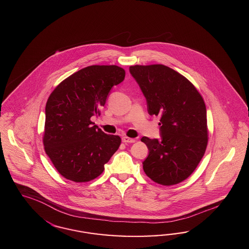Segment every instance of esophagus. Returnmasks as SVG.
I'll return each mask as SVG.
<instances>
[{"label":"esophagus","instance_id":"esophagus-1","mask_svg":"<svg viewBox=\"0 0 249 249\" xmlns=\"http://www.w3.org/2000/svg\"><path fill=\"white\" fill-rule=\"evenodd\" d=\"M122 142H125V143H128V142L131 143V142H135V140L127 137V136H124V137H122Z\"/></svg>","mask_w":249,"mask_h":249}]
</instances>
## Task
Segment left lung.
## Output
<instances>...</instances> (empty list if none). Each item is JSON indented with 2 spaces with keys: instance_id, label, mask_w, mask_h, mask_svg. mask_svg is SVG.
Returning a JSON list of instances; mask_svg holds the SVG:
<instances>
[{
  "instance_id": "1",
  "label": "left lung",
  "mask_w": 249,
  "mask_h": 249,
  "mask_svg": "<svg viewBox=\"0 0 249 249\" xmlns=\"http://www.w3.org/2000/svg\"><path fill=\"white\" fill-rule=\"evenodd\" d=\"M151 116H160V139L142 137L149 155L145 174L162 185L187 179L208 145L207 109L198 90L177 71L164 65L131 66Z\"/></svg>"
}]
</instances>
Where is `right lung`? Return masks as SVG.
Returning <instances> with one entry per match:
<instances>
[{"instance_id":"add662e5","label":"right lung","mask_w":249,"mask_h":249,"mask_svg":"<svg viewBox=\"0 0 249 249\" xmlns=\"http://www.w3.org/2000/svg\"><path fill=\"white\" fill-rule=\"evenodd\" d=\"M124 78L125 70L118 66H89L63 80L51 93L43 145L66 179L86 182L97 178L119 149L120 136L105 133L90 118L99 116L110 89Z\"/></svg>"}]
</instances>
